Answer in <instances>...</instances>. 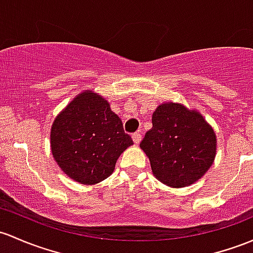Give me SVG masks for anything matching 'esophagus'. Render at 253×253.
I'll list each match as a JSON object with an SVG mask.
<instances>
[{
  "label": "esophagus",
  "mask_w": 253,
  "mask_h": 253,
  "mask_svg": "<svg viewBox=\"0 0 253 253\" xmlns=\"http://www.w3.org/2000/svg\"><path fill=\"white\" fill-rule=\"evenodd\" d=\"M132 140H134V142L136 143H140L141 142V134L140 132H135L134 135H132Z\"/></svg>",
  "instance_id": "34e87169"
}]
</instances>
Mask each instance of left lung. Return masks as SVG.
I'll return each instance as SVG.
<instances>
[{
    "label": "left lung",
    "instance_id": "1",
    "mask_svg": "<svg viewBox=\"0 0 253 253\" xmlns=\"http://www.w3.org/2000/svg\"><path fill=\"white\" fill-rule=\"evenodd\" d=\"M140 147L162 183L181 188L197 182L216 157V134L198 111L175 102L159 105Z\"/></svg>",
    "mask_w": 253,
    "mask_h": 253
}]
</instances>
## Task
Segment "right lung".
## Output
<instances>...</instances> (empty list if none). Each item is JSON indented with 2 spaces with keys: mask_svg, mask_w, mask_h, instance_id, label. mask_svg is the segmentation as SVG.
Wrapping results in <instances>:
<instances>
[{
  "mask_svg": "<svg viewBox=\"0 0 253 253\" xmlns=\"http://www.w3.org/2000/svg\"><path fill=\"white\" fill-rule=\"evenodd\" d=\"M134 145L121 118L102 96L78 94L54 119L51 154L60 169L82 184H95L113 172L117 159Z\"/></svg>",
  "mask_w": 253,
  "mask_h": 253,
  "instance_id": "right-lung-1",
  "label": "right lung"
}]
</instances>
